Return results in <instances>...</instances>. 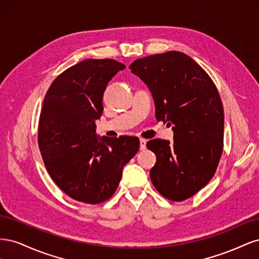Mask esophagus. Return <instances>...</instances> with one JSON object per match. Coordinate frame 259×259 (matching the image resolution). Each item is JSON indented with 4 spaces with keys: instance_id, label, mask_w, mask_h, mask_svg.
I'll use <instances>...</instances> for the list:
<instances>
[{
    "instance_id": "obj_1",
    "label": "esophagus",
    "mask_w": 259,
    "mask_h": 259,
    "mask_svg": "<svg viewBox=\"0 0 259 259\" xmlns=\"http://www.w3.org/2000/svg\"><path fill=\"white\" fill-rule=\"evenodd\" d=\"M139 143H140V150H145L147 140L144 139V138H140V139H139Z\"/></svg>"
}]
</instances>
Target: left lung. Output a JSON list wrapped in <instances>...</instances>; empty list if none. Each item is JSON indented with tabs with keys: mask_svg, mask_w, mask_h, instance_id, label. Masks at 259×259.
Returning <instances> with one entry per match:
<instances>
[{
	"mask_svg": "<svg viewBox=\"0 0 259 259\" xmlns=\"http://www.w3.org/2000/svg\"><path fill=\"white\" fill-rule=\"evenodd\" d=\"M150 90L155 117L174 131V142L152 139L150 178L164 198L182 202L215 175L224 149V108L210 76L186 54L170 51L132 62Z\"/></svg>",
	"mask_w": 259,
	"mask_h": 259,
	"instance_id": "1",
	"label": "left lung"
}]
</instances>
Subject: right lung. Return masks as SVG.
<instances>
[{
    "instance_id": "right-lung-1",
    "label": "right lung",
    "mask_w": 259,
    "mask_h": 259,
    "mask_svg": "<svg viewBox=\"0 0 259 259\" xmlns=\"http://www.w3.org/2000/svg\"><path fill=\"white\" fill-rule=\"evenodd\" d=\"M123 69L114 59H85L60 73L44 97L37 128L44 165L62 191L88 204L112 197L139 150L137 137L95 135L107 84Z\"/></svg>"
}]
</instances>
